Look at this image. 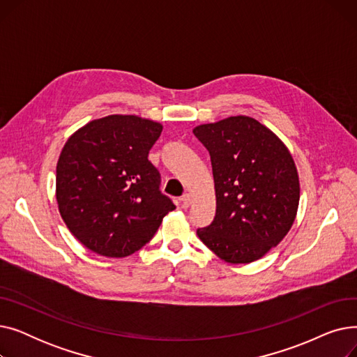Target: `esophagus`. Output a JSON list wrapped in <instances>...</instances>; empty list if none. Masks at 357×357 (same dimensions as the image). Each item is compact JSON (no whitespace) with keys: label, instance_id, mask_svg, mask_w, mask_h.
Segmentation results:
<instances>
[{"label":"esophagus","instance_id":"34e87169","mask_svg":"<svg viewBox=\"0 0 357 357\" xmlns=\"http://www.w3.org/2000/svg\"><path fill=\"white\" fill-rule=\"evenodd\" d=\"M181 201H182V207L183 208H188L190 205H191V202H192V197L190 194H185Z\"/></svg>","mask_w":357,"mask_h":357}]
</instances>
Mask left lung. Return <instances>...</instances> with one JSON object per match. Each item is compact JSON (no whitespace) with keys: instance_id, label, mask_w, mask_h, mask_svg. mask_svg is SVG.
Here are the masks:
<instances>
[{"instance_id":"left-lung-1","label":"left lung","mask_w":357,"mask_h":357,"mask_svg":"<svg viewBox=\"0 0 357 357\" xmlns=\"http://www.w3.org/2000/svg\"><path fill=\"white\" fill-rule=\"evenodd\" d=\"M194 135L211 156L217 213L197 230L227 264H250L278 246L299 205V176L285 143L248 116L199 124Z\"/></svg>"}]
</instances>
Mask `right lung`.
<instances>
[{
    "mask_svg": "<svg viewBox=\"0 0 357 357\" xmlns=\"http://www.w3.org/2000/svg\"><path fill=\"white\" fill-rule=\"evenodd\" d=\"M162 124L135 114L92 120L66 140L56 165V201L69 231L91 252L126 257L176 207L159 191L149 150Z\"/></svg>",
    "mask_w": 357,
    "mask_h": 357,
    "instance_id": "1",
    "label": "right lung"
}]
</instances>
